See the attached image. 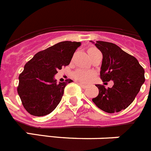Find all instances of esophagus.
<instances>
[{"instance_id": "esophagus-1", "label": "esophagus", "mask_w": 151, "mask_h": 151, "mask_svg": "<svg viewBox=\"0 0 151 151\" xmlns=\"http://www.w3.org/2000/svg\"><path fill=\"white\" fill-rule=\"evenodd\" d=\"M77 83H78L79 85H81V86H82V87L83 88H87L88 87V85H85V84H83V83H81V82H77Z\"/></svg>"}]
</instances>
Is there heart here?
<instances>
[{
  "mask_svg": "<svg viewBox=\"0 0 151 151\" xmlns=\"http://www.w3.org/2000/svg\"><path fill=\"white\" fill-rule=\"evenodd\" d=\"M97 49L94 48V47H91V48L88 49V54H90L91 53H93V52L97 51ZM92 76H93V74H92L91 72L85 71V70H82V69H79L74 73L75 78L80 82H89L91 79Z\"/></svg>",
  "mask_w": 151,
  "mask_h": 151,
  "instance_id": "heart-1",
  "label": "heart"
}]
</instances>
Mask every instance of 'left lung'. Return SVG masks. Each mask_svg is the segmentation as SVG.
<instances>
[{
	"mask_svg": "<svg viewBox=\"0 0 151 151\" xmlns=\"http://www.w3.org/2000/svg\"><path fill=\"white\" fill-rule=\"evenodd\" d=\"M103 54L101 78L103 82L112 80V88L96 85L99 94L92 99L96 106L109 113L125 110L138 94L145 81V69L135 57L116 45L106 41H90ZM106 83V82H105Z\"/></svg>",
	"mask_w": 151,
	"mask_h": 151,
	"instance_id": "left-lung-1",
	"label": "left lung"
}]
</instances>
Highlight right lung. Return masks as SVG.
I'll return each mask as SVG.
<instances>
[{"label": "right lung", "instance_id": "add662e5", "mask_svg": "<svg viewBox=\"0 0 151 151\" xmlns=\"http://www.w3.org/2000/svg\"><path fill=\"white\" fill-rule=\"evenodd\" d=\"M76 41H62L38 52L24 66L19 76L18 94L26 111L35 116L51 113L60 102L69 82L57 83L58 69L68 66L76 50Z\"/></svg>", "mask_w": 151, "mask_h": 151}]
</instances>
